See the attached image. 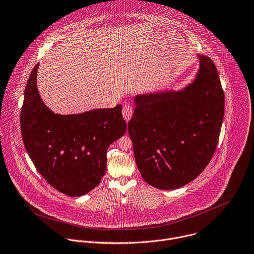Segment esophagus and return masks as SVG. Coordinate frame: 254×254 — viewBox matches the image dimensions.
Listing matches in <instances>:
<instances>
[{
  "label": "esophagus",
  "mask_w": 254,
  "mask_h": 254,
  "mask_svg": "<svg viewBox=\"0 0 254 254\" xmlns=\"http://www.w3.org/2000/svg\"><path fill=\"white\" fill-rule=\"evenodd\" d=\"M122 113H123V117L125 118V120H126L127 122H128V121L130 120V118L132 117V114H133V108H132V106L129 105V104L125 105V106L123 107Z\"/></svg>",
  "instance_id": "1"
}]
</instances>
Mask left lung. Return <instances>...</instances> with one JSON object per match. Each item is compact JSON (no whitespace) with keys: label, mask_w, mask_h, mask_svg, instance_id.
Here are the masks:
<instances>
[{"label":"left lung","mask_w":254,"mask_h":254,"mask_svg":"<svg viewBox=\"0 0 254 254\" xmlns=\"http://www.w3.org/2000/svg\"><path fill=\"white\" fill-rule=\"evenodd\" d=\"M195 81L179 92L136 96L128 122L137 168L149 185L170 190L198 177L221 133L225 93L213 60L199 55Z\"/></svg>","instance_id":"left-lung-1"}]
</instances>
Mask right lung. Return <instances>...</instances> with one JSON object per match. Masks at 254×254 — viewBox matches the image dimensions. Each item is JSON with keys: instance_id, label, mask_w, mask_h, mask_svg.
Wrapping results in <instances>:
<instances>
[{"instance_id": "obj_1", "label": "right lung", "mask_w": 254, "mask_h": 254, "mask_svg": "<svg viewBox=\"0 0 254 254\" xmlns=\"http://www.w3.org/2000/svg\"><path fill=\"white\" fill-rule=\"evenodd\" d=\"M38 63L24 90L20 130L36 170L57 191L79 197L97 187L107 168V149L127 130L122 105L78 115L52 113L36 87Z\"/></svg>"}]
</instances>
